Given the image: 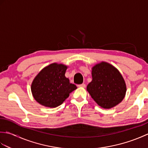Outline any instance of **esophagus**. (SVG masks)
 Returning a JSON list of instances; mask_svg holds the SVG:
<instances>
[{"instance_id":"34e87169","label":"esophagus","mask_w":148,"mask_h":148,"mask_svg":"<svg viewBox=\"0 0 148 148\" xmlns=\"http://www.w3.org/2000/svg\"><path fill=\"white\" fill-rule=\"evenodd\" d=\"M78 86L81 87V88H85L86 87V84L83 83V84H79V85H78Z\"/></svg>"}]
</instances>
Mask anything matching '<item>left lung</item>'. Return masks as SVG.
I'll return each mask as SVG.
<instances>
[{
  "label": "left lung",
  "mask_w": 148,
  "mask_h": 148,
  "mask_svg": "<svg viewBox=\"0 0 148 148\" xmlns=\"http://www.w3.org/2000/svg\"><path fill=\"white\" fill-rule=\"evenodd\" d=\"M92 81L87 91L99 106L110 109L124 99L127 87L123 77L114 66L102 62L92 67Z\"/></svg>",
  "instance_id": "left-lung-1"
}]
</instances>
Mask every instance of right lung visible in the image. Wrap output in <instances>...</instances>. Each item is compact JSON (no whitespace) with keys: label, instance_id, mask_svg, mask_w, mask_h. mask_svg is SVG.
Segmentation results:
<instances>
[{"label":"right lung","instance_id":"right-lung-1","mask_svg":"<svg viewBox=\"0 0 148 148\" xmlns=\"http://www.w3.org/2000/svg\"><path fill=\"white\" fill-rule=\"evenodd\" d=\"M67 69L65 65L53 63L40 71L31 85L33 97L37 102L48 108H56L77 88L65 76Z\"/></svg>","mask_w":148,"mask_h":148}]
</instances>
